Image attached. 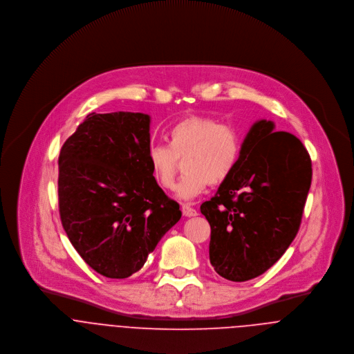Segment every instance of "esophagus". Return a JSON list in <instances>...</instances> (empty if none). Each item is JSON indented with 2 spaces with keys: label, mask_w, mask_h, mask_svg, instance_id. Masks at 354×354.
<instances>
[{
  "label": "esophagus",
  "mask_w": 354,
  "mask_h": 354,
  "mask_svg": "<svg viewBox=\"0 0 354 354\" xmlns=\"http://www.w3.org/2000/svg\"><path fill=\"white\" fill-rule=\"evenodd\" d=\"M181 211H183V215H184V216H188V218L198 215V211H196L194 207H191L189 204H183V205H181Z\"/></svg>",
  "instance_id": "esophagus-1"
}]
</instances>
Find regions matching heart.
<instances>
[{"mask_svg": "<svg viewBox=\"0 0 354 354\" xmlns=\"http://www.w3.org/2000/svg\"><path fill=\"white\" fill-rule=\"evenodd\" d=\"M169 145L156 143L147 150L152 178L163 189H171L178 171V159L187 171L176 188L180 201H194L208 184L229 178L241 153V138L236 128L205 115H188L174 122L167 132Z\"/></svg>", "mask_w": 354, "mask_h": 354, "instance_id": "b5f03b06", "label": "heart"}]
</instances>
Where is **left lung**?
Wrapping results in <instances>:
<instances>
[{"mask_svg": "<svg viewBox=\"0 0 354 354\" xmlns=\"http://www.w3.org/2000/svg\"><path fill=\"white\" fill-rule=\"evenodd\" d=\"M303 143L270 120L250 128L236 169L201 211L211 226L209 261L225 279L267 271L295 240L310 188Z\"/></svg>", "mask_w": 354, "mask_h": 354, "instance_id": "left-lung-1", "label": "left lung"}]
</instances>
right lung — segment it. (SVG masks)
<instances>
[{"instance_id":"right-lung-1","label":"right lung","mask_w":354,"mask_h":354,"mask_svg":"<svg viewBox=\"0 0 354 354\" xmlns=\"http://www.w3.org/2000/svg\"><path fill=\"white\" fill-rule=\"evenodd\" d=\"M150 124L145 113H91L58 156L64 230L83 260L106 278L139 271L181 218L178 203L152 178Z\"/></svg>"}]
</instances>
